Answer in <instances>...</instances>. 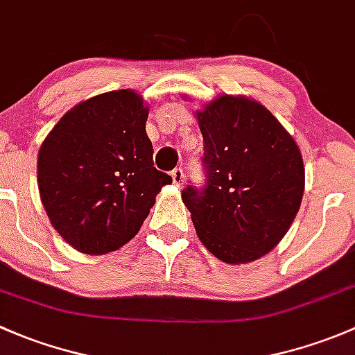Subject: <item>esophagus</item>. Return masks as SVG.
Wrapping results in <instances>:
<instances>
[{"label":"esophagus","mask_w":355,"mask_h":355,"mask_svg":"<svg viewBox=\"0 0 355 355\" xmlns=\"http://www.w3.org/2000/svg\"><path fill=\"white\" fill-rule=\"evenodd\" d=\"M171 176H173V182L176 186H181L182 182H184V171L181 169V167H178V169H174L173 173H171Z\"/></svg>","instance_id":"esophagus-1"}]
</instances>
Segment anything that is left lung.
Instances as JSON below:
<instances>
[{"mask_svg": "<svg viewBox=\"0 0 355 355\" xmlns=\"http://www.w3.org/2000/svg\"><path fill=\"white\" fill-rule=\"evenodd\" d=\"M205 182L181 196L200 241L225 263H250L286 236L304 191V164L268 109L222 96L196 114Z\"/></svg>", "mask_w": 355, "mask_h": 355, "instance_id": "obj_1", "label": "left lung"}]
</instances>
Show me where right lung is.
<instances>
[{"mask_svg":"<svg viewBox=\"0 0 355 355\" xmlns=\"http://www.w3.org/2000/svg\"><path fill=\"white\" fill-rule=\"evenodd\" d=\"M148 109L133 90L92 97L44 140L39 191L47 217L75 250L116 251L133 239L155 195L173 178L153 167Z\"/></svg>","mask_w":355,"mask_h":355,"instance_id":"1","label":"right lung"}]
</instances>
